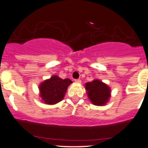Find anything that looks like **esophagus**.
<instances>
[{"mask_svg":"<svg viewBox=\"0 0 148 148\" xmlns=\"http://www.w3.org/2000/svg\"><path fill=\"white\" fill-rule=\"evenodd\" d=\"M75 82L77 83H81V80H80V79H75Z\"/></svg>","mask_w":148,"mask_h":148,"instance_id":"obj_1","label":"esophagus"}]
</instances>
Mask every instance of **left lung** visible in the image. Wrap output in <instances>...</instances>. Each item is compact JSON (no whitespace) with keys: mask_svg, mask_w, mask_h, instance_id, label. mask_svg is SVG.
Masks as SVG:
<instances>
[{"mask_svg":"<svg viewBox=\"0 0 148 148\" xmlns=\"http://www.w3.org/2000/svg\"><path fill=\"white\" fill-rule=\"evenodd\" d=\"M86 89L90 101L96 106L104 105L110 98L109 87L99 80L86 83Z\"/></svg>","mask_w":148,"mask_h":148,"instance_id":"1","label":"left lung"}]
</instances>
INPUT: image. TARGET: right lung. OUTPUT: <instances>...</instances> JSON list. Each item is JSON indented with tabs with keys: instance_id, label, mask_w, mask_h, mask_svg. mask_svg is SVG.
<instances>
[{
	"instance_id": "obj_1",
	"label": "right lung",
	"mask_w": 148,
	"mask_h": 148,
	"mask_svg": "<svg viewBox=\"0 0 148 148\" xmlns=\"http://www.w3.org/2000/svg\"><path fill=\"white\" fill-rule=\"evenodd\" d=\"M72 83L69 78L62 79L53 75L39 86L40 96L47 104H55L63 99L68 86Z\"/></svg>"
}]
</instances>
